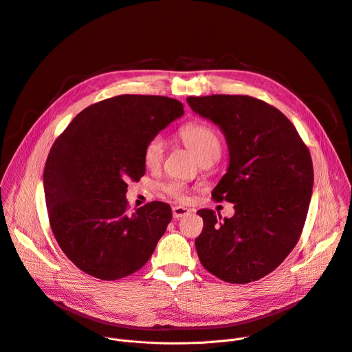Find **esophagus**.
Returning <instances> with one entry per match:
<instances>
[{
	"label": "esophagus",
	"mask_w": 352,
	"mask_h": 352,
	"mask_svg": "<svg viewBox=\"0 0 352 352\" xmlns=\"http://www.w3.org/2000/svg\"><path fill=\"white\" fill-rule=\"evenodd\" d=\"M190 213V210L188 208L184 206H174L173 208V217L174 219H181L184 216H188Z\"/></svg>",
	"instance_id": "obj_1"
}]
</instances>
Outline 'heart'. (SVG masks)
Wrapping results in <instances>:
<instances>
[{"label": "heart", "mask_w": 352, "mask_h": 352, "mask_svg": "<svg viewBox=\"0 0 352 352\" xmlns=\"http://www.w3.org/2000/svg\"><path fill=\"white\" fill-rule=\"evenodd\" d=\"M184 144L195 155L200 163L216 162L221 153V140L209 125L204 122H189L178 132ZM164 156V142L160 136H155L144 144L143 163L147 168H157ZM164 192L179 202L188 197L186 188L179 182H168L164 185Z\"/></svg>", "instance_id": "heart-1"}]
</instances>
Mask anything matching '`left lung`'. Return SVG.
<instances>
[{
	"label": "left lung",
	"mask_w": 352,
	"mask_h": 352,
	"mask_svg": "<svg viewBox=\"0 0 352 352\" xmlns=\"http://www.w3.org/2000/svg\"><path fill=\"white\" fill-rule=\"evenodd\" d=\"M186 102L226 136L230 164L212 196L235 209L230 219L197 210L199 261L223 281H256L283 263L302 232L314 186L311 153L292 122L259 98L212 94Z\"/></svg>",
	"instance_id": "8db88e82"
}]
</instances>
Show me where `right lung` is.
<instances>
[{
    "label": "right lung",
    "instance_id": "obj_1",
    "mask_svg": "<svg viewBox=\"0 0 352 352\" xmlns=\"http://www.w3.org/2000/svg\"><path fill=\"white\" fill-rule=\"evenodd\" d=\"M184 106L164 96L121 94L80 111L50 150L44 195L50 226L67 258L100 280L138 272L173 213L164 202L128 212V181L144 175L143 148Z\"/></svg>",
    "mask_w": 352,
    "mask_h": 352
}]
</instances>
